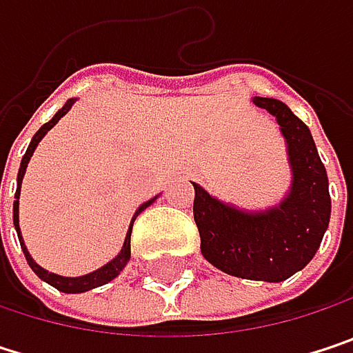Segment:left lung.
<instances>
[{
  "instance_id": "8db88e82",
  "label": "left lung",
  "mask_w": 353,
  "mask_h": 353,
  "mask_svg": "<svg viewBox=\"0 0 353 353\" xmlns=\"http://www.w3.org/2000/svg\"><path fill=\"white\" fill-rule=\"evenodd\" d=\"M253 104L276 116L286 139L290 194L265 212H243L194 183V221L202 255L214 268L245 280L282 282L303 270L323 241L331 216L329 179L309 126L290 108L257 96Z\"/></svg>"
}]
</instances>
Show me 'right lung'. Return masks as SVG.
Wrapping results in <instances>:
<instances>
[{
  "instance_id": "add662e5",
  "label": "right lung",
  "mask_w": 353,
  "mask_h": 353,
  "mask_svg": "<svg viewBox=\"0 0 353 353\" xmlns=\"http://www.w3.org/2000/svg\"><path fill=\"white\" fill-rule=\"evenodd\" d=\"M73 106V100H69L65 106L61 108L54 116H52V120H48L46 124H42L40 128H38V132H36L34 137H32V141H30V145H28V149H26V153H24V157H22V163H20V170H18V190H16V202H14V227H16V231H18V239H20V245H22V251H24V255H26V261H28V265L34 270V274L40 278V280H44V282H48L50 286H54L57 290H61V292H67V294H77V292H85V290H92V288H98V286H104L106 282L110 280H114L122 270H124V265L128 263V259H130V233H132V223H134V219L139 216V212H143L153 200H149V202H145V204H141V208L134 212V216H132V221H130V229H128V233H126V239H124V247H122V251L118 253V257H114L110 263H106L104 268H100V270H96V272H92V274H85V276H81V278H65V276H57V274H50V272H46L44 268H40L38 263H36L34 259L30 257V253H28V249L24 245V241H22V235H20V225H18V198H20V185H22V177L26 174V168H28V161H30V157H32V153H34L36 145L40 143V139L59 122V118L61 116H65L67 112H69V108Z\"/></svg>"
}]
</instances>
